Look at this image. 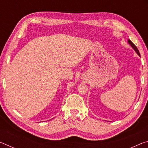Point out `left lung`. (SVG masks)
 <instances>
[{"label": "left lung", "instance_id": "8db88e82", "mask_svg": "<svg viewBox=\"0 0 148 148\" xmlns=\"http://www.w3.org/2000/svg\"><path fill=\"white\" fill-rule=\"evenodd\" d=\"M128 42H129V45L130 46H131L132 48L134 49V50L135 51H136V53L138 55V56L140 57V53H139V51H138V48H137V47L135 46V45L132 43V42L130 40H128Z\"/></svg>", "mask_w": 148, "mask_h": 148}]
</instances>
